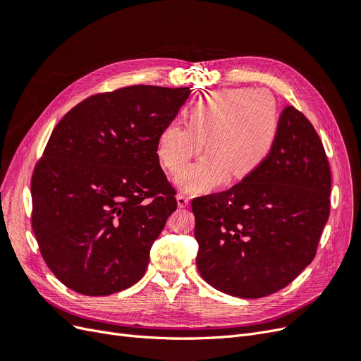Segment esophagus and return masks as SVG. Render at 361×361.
<instances>
[{"instance_id":"34e87169","label":"esophagus","mask_w":361,"mask_h":361,"mask_svg":"<svg viewBox=\"0 0 361 361\" xmlns=\"http://www.w3.org/2000/svg\"><path fill=\"white\" fill-rule=\"evenodd\" d=\"M176 200H178V206L179 207H187L188 203H190V199L187 197V195H183V194H178L176 195Z\"/></svg>"}]
</instances>
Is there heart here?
Here are the masks:
<instances>
[{
  "instance_id": "1",
  "label": "heart",
  "mask_w": 361,
  "mask_h": 361,
  "mask_svg": "<svg viewBox=\"0 0 361 361\" xmlns=\"http://www.w3.org/2000/svg\"><path fill=\"white\" fill-rule=\"evenodd\" d=\"M279 130L276 97L264 89H227L207 93L191 105L188 125L170 122L161 129L157 152L171 174L182 173L203 149L207 154L178 179L180 188L202 192L227 178L241 180L269 157Z\"/></svg>"
}]
</instances>
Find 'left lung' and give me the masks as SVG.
I'll list each match as a JSON object with an SVG mask.
<instances>
[{
  "label": "left lung",
  "instance_id": "obj_1",
  "mask_svg": "<svg viewBox=\"0 0 361 361\" xmlns=\"http://www.w3.org/2000/svg\"><path fill=\"white\" fill-rule=\"evenodd\" d=\"M330 192V164L318 133L286 106L267 161L231 190L192 200L200 276L239 298L288 286L316 255Z\"/></svg>",
  "mask_w": 361,
  "mask_h": 361
}]
</instances>
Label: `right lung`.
Masks as SVG:
<instances>
[{
  "instance_id": "add662e5",
  "label": "right lung",
  "mask_w": 361,
  "mask_h": 361,
  "mask_svg": "<svg viewBox=\"0 0 361 361\" xmlns=\"http://www.w3.org/2000/svg\"><path fill=\"white\" fill-rule=\"evenodd\" d=\"M188 87L130 85L87 97L54 128L31 178V226L64 286L102 297L145 276L176 211L157 140Z\"/></svg>"
}]
</instances>
